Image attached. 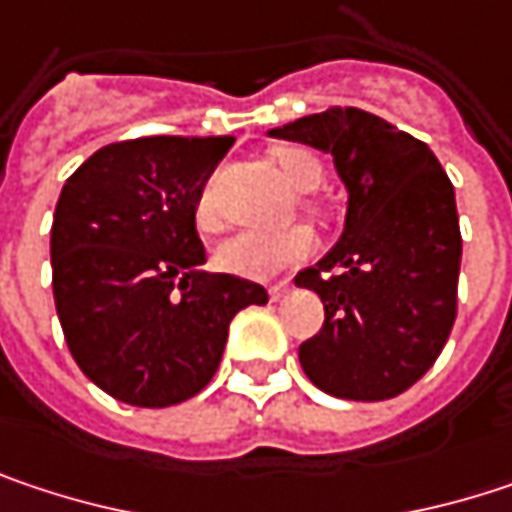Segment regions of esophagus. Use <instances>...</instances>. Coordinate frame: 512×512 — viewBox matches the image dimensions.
I'll use <instances>...</instances> for the list:
<instances>
[{"label":"esophagus","mask_w":512,"mask_h":512,"mask_svg":"<svg viewBox=\"0 0 512 512\" xmlns=\"http://www.w3.org/2000/svg\"><path fill=\"white\" fill-rule=\"evenodd\" d=\"M287 293H290V281H278V284L269 287V299H272V302H281Z\"/></svg>","instance_id":"obj_1"}]
</instances>
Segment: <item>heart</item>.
Returning <instances> with one entry per match:
<instances>
[{
	"instance_id": "b5f03b06",
	"label": "heart",
	"mask_w": 512,
	"mask_h": 512,
	"mask_svg": "<svg viewBox=\"0 0 512 512\" xmlns=\"http://www.w3.org/2000/svg\"><path fill=\"white\" fill-rule=\"evenodd\" d=\"M272 165L299 192L314 189L320 183V177H323V165L317 162V156H311L308 151H299V148L272 151ZM195 219H198V225L204 231H213L219 225L210 192H204L198 198ZM314 246H317L314 234L308 228H302V225L284 228V231H240V234L228 237L219 246L216 257L228 272H237V275H246V278H272V275L308 260L314 255Z\"/></svg>"
}]
</instances>
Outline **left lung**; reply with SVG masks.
Returning <instances> with one entry per match:
<instances>
[{
  "mask_svg": "<svg viewBox=\"0 0 512 512\" xmlns=\"http://www.w3.org/2000/svg\"><path fill=\"white\" fill-rule=\"evenodd\" d=\"M332 154L347 186L338 243L296 275L323 299L299 347L308 379L344 400H388L439 358L457 320L462 237L454 186L415 136L361 109H326L269 130Z\"/></svg>",
  "mask_w": 512,
  "mask_h": 512,
  "instance_id": "8db88e82",
  "label": "left lung"
}]
</instances>
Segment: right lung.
<instances>
[{
	"mask_svg": "<svg viewBox=\"0 0 512 512\" xmlns=\"http://www.w3.org/2000/svg\"><path fill=\"white\" fill-rule=\"evenodd\" d=\"M231 136L106 145L64 183L50 231L52 296L70 356L121 403L162 409L216 373L228 326L266 290L207 272L195 210Z\"/></svg>",
	"mask_w": 512,
	"mask_h": 512,
	"instance_id": "add662e5",
	"label": "right lung"
}]
</instances>
